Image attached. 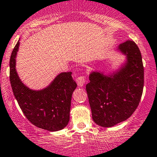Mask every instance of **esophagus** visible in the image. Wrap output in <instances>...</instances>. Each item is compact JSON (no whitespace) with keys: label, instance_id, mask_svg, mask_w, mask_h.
<instances>
[{"label":"esophagus","instance_id":"1","mask_svg":"<svg viewBox=\"0 0 157 157\" xmlns=\"http://www.w3.org/2000/svg\"><path fill=\"white\" fill-rule=\"evenodd\" d=\"M85 81H86V78L84 76H80V77H78L77 78V85H78V86H80V87H82V86L84 85Z\"/></svg>","mask_w":157,"mask_h":157}]
</instances>
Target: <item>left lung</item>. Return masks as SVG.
Segmentation results:
<instances>
[{
	"mask_svg": "<svg viewBox=\"0 0 157 157\" xmlns=\"http://www.w3.org/2000/svg\"><path fill=\"white\" fill-rule=\"evenodd\" d=\"M117 50L126 56L125 63L109 75L92 71L86 86L92 119L104 127L130 118L139 106L144 87V67L136 44L127 40Z\"/></svg>",
	"mask_w": 157,
	"mask_h": 157,
	"instance_id": "1",
	"label": "left lung"
}]
</instances>
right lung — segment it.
Returning a JSON list of instances; mask_svg holds the SVG:
<instances>
[{
    "label": "right lung",
    "mask_w": 157,
    "mask_h": 157,
    "mask_svg": "<svg viewBox=\"0 0 157 157\" xmlns=\"http://www.w3.org/2000/svg\"><path fill=\"white\" fill-rule=\"evenodd\" d=\"M15 44L10 60V80L15 99L26 118L33 125L48 131L65 128L70 118L71 96L77 88L71 72H63L50 85L33 90L22 82L15 69V58L19 48Z\"/></svg>",
    "instance_id": "obj_1"
}]
</instances>
